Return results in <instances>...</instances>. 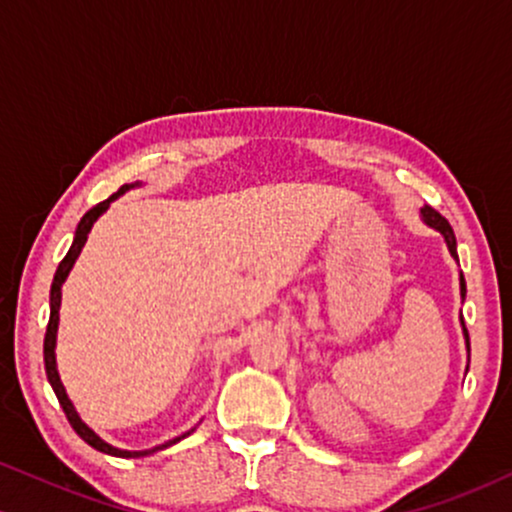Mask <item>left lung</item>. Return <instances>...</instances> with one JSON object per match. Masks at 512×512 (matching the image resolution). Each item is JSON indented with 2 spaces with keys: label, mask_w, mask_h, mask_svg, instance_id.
<instances>
[{
  "label": "left lung",
  "mask_w": 512,
  "mask_h": 512,
  "mask_svg": "<svg viewBox=\"0 0 512 512\" xmlns=\"http://www.w3.org/2000/svg\"><path fill=\"white\" fill-rule=\"evenodd\" d=\"M421 219H424L431 228H436V231L440 233V236L445 238V243H448L450 255L455 257V260H457V243H455V233H452L450 223L445 221L443 216H440L438 211H436V209H431V207H424V209H421ZM460 293H462V298H464V293H467V286H464V276H462V274H460ZM462 325H464V322H462ZM464 342H467V349H469V334H467V327H464Z\"/></svg>",
  "instance_id": "obj_1"
}]
</instances>
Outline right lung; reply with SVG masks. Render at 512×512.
<instances>
[{
	"label": "right lung",
	"instance_id": "obj_1",
	"mask_svg": "<svg viewBox=\"0 0 512 512\" xmlns=\"http://www.w3.org/2000/svg\"><path fill=\"white\" fill-rule=\"evenodd\" d=\"M137 185H139V182H134V185H122L120 190H117L113 197H108V199H105V202L96 204V207L88 209L86 214L81 216L79 226H76V233H74V243H72V248H69L67 255H64V260L60 262V267H57V272H55V279H52V289H50V322H48V332H45V344H43V354H45V373H48V380H50L52 390H55L57 399H60V404H62L64 414H67V419H69V424H72L74 431L79 433V436L84 438L86 443L91 445V448L101 450V452H105V455H115V457H146V455H151V452L168 448V445H175V443H178L180 438L190 436V433H192V431H187L185 436L168 440L166 445H158V448H151V450H120V448H113V445L105 443L103 438H98L96 433H93L91 428H88V426L84 424V421L79 419V414H76L74 404L69 402L67 392H64V385H62V380H60V373H57L55 344H57V325H60V303H62V284H64V279H67L69 272H72V267H74L76 257L81 255V248H84V243H86L88 233H91L93 223L98 221V216H101L103 211L110 207V202H115L117 197L125 195L127 190H132V187H137Z\"/></svg>",
	"mask_w": 512,
	"mask_h": 512
}]
</instances>
